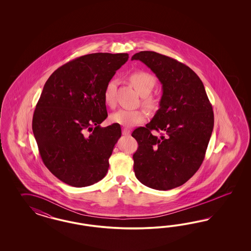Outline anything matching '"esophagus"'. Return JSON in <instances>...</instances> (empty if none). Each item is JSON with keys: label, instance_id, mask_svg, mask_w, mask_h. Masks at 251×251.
Wrapping results in <instances>:
<instances>
[{"label": "esophagus", "instance_id": "34e87169", "mask_svg": "<svg viewBox=\"0 0 251 251\" xmlns=\"http://www.w3.org/2000/svg\"><path fill=\"white\" fill-rule=\"evenodd\" d=\"M122 134L123 135H129L130 134V129L124 128V129H122Z\"/></svg>", "mask_w": 251, "mask_h": 251}]
</instances>
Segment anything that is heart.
<instances>
[{"label":"heart","instance_id":"heart-1","mask_svg":"<svg viewBox=\"0 0 251 251\" xmlns=\"http://www.w3.org/2000/svg\"><path fill=\"white\" fill-rule=\"evenodd\" d=\"M129 82L132 86L136 89V91L144 97V102L146 106L153 107L156 104L155 99L149 96L152 91L153 85L155 84L154 77L143 71H136L131 73L129 76ZM114 86L113 81H109L106 84L104 92V99L106 105L114 106ZM146 119V111L143 108L138 109H127L120 108L117 111L110 115V121L122 126L131 127L139 123L145 122Z\"/></svg>","mask_w":251,"mask_h":251}]
</instances>
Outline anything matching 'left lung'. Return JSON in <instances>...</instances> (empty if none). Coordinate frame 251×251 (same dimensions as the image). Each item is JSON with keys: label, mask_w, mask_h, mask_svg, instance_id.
I'll list each match as a JSON object with an SVG mask.
<instances>
[{"label": "left lung", "mask_w": 251, "mask_h": 251, "mask_svg": "<svg viewBox=\"0 0 251 251\" xmlns=\"http://www.w3.org/2000/svg\"><path fill=\"white\" fill-rule=\"evenodd\" d=\"M144 62L162 84L159 109L145 127L133 130L137 179L154 190H172L187 182L204 159L213 129V106L204 85L187 65L154 51H141L131 61ZM153 130L164 134L153 136Z\"/></svg>", "instance_id": "1"}]
</instances>
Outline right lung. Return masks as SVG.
Here are the masks:
<instances>
[{
	"label": "right lung",
	"mask_w": 251,
	"mask_h": 251,
	"mask_svg": "<svg viewBox=\"0 0 251 251\" xmlns=\"http://www.w3.org/2000/svg\"><path fill=\"white\" fill-rule=\"evenodd\" d=\"M128 53H92L57 69L46 82L32 129L47 168L62 182L82 188L99 182L122 136L120 124L106 128L104 92Z\"/></svg>",
	"instance_id": "1"
}]
</instances>
